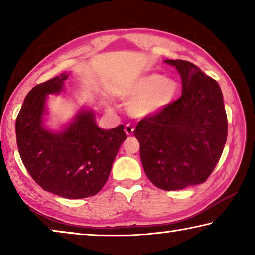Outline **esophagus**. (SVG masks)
Returning a JSON list of instances; mask_svg holds the SVG:
<instances>
[{
	"instance_id": "obj_1",
	"label": "esophagus",
	"mask_w": 255,
	"mask_h": 255,
	"mask_svg": "<svg viewBox=\"0 0 255 255\" xmlns=\"http://www.w3.org/2000/svg\"><path fill=\"white\" fill-rule=\"evenodd\" d=\"M133 130H135V129H133L131 125H126V127H125V132H126V135H128V136L132 135Z\"/></svg>"
}]
</instances>
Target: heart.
Segmentation results:
<instances>
[{"label": "heart", "instance_id": "1", "mask_svg": "<svg viewBox=\"0 0 255 255\" xmlns=\"http://www.w3.org/2000/svg\"><path fill=\"white\" fill-rule=\"evenodd\" d=\"M178 92L179 84L174 79L147 73L129 83L123 91V98L128 102V112L132 117L147 119L165 111Z\"/></svg>", "mask_w": 255, "mask_h": 255}]
</instances>
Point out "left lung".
<instances>
[{"label": "left lung", "mask_w": 255, "mask_h": 255, "mask_svg": "<svg viewBox=\"0 0 255 255\" xmlns=\"http://www.w3.org/2000/svg\"><path fill=\"white\" fill-rule=\"evenodd\" d=\"M182 81V94L153 118L140 120L133 131L147 178L162 190L204 183L222 156L227 116L219 84L195 64L166 59Z\"/></svg>", "instance_id": "left-lung-1"}]
</instances>
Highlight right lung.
<instances>
[{"instance_id": "right-lung-1", "label": "right lung", "mask_w": 255, "mask_h": 255, "mask_svg": "<svg viewBox=\"0 0 255 255\" xmlns=\"http://www.w3.org/2000/svg\"><path fill=\"white\" fill-rule=\"evenodd\" d=\"M68 75L63 73L27 94L15 122L16 144L25 169L45 191L81 199L103 188L127 136L123 125L101 129L93 110L85 108L60 130L46 127L48 94L62 92Z\"/></svg>"}]
</instances>
